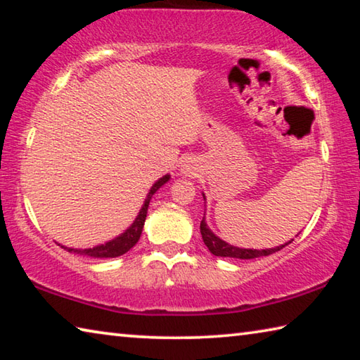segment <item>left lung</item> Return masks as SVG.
<instances>
[{
    "mask_svg": "<svg viewBox=\"0 0 360 360\" xmlns=\"http://www.w3.org/2000/svg\"><path fill=\"white\" fill-rule=\"evenodd\" d=\"M203 198H205V193H203ZM200 231H202V238L205 241L206 248L210 249L211 254L217 255V257H233V259H257L262 257V255H270V254H275L278 251H281L284 246L290 245L292 241L290 240L288 243H284L281 246H276V248H268V249H245V248H236V246H231L229 243H225L224 240L219 238L216 236L212 231L210 230L208 225L205 222V217L202 224H200Z\"/></svg>",
    "mask_w": 360,
    "mask_h": 360,
    "instance_id": "1",
    "label": "left lung"
}]
</instances>
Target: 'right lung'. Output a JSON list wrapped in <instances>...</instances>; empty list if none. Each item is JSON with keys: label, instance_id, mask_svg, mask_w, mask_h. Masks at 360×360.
<instances>
[{"label": "right lung", "instance_id": "obj_1", "mask_svg": "<svg viewBox=\"0 0 360 360\" xmlns=\"http://www.w3.org/2000/svg\"><path fill=\"white\" fill-rule=\"evenodd\" d=\"M169 181V174H165L163 178L158 179L154 186L150 187V191L146 197V202L143 205L141 211L138 212V216L133 224L127 229L124 233L119 235L117 238H114L111 241L105 243V245L95 246V248H89V249H75V248H65L68 252H75V254H81V255H87V257H94V259H111V257H119V255L129 252L130 249L136 245L139 236H141V231L144 227V221L146 216H148V208H149V202L158 188H160L165 182Z\"/></svg>", "mask_w": 360, "mask_h": 360}]
</instances>
